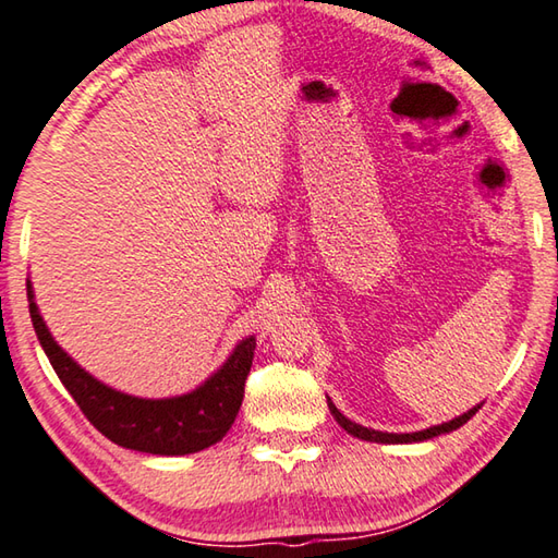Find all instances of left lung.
Returning a JSON list of instances; mask_svg holds the SVG:
<instances>
[{"instance_id":"8db88e82","label":"left lung","mask_w":558,"mask_h":558,"mask_svg":"<svg viewBox=\"0 0 558 558\" xmlns=\"http://www.w3.org/2000/svg\"><path fill=\"white\" fill-rule=\"evenodd\" d=\"M327 404H329V412L333 414V420H337L343 429H347L351 437L356 439H363V441H376V444H414V441H427V439H434L439 437V434H449L453 429L463 427L465 422H469L475 412L481 410V404H473V408L469 412L459 414V417H453L449 422H441V424H434V427H427V429H420V432H404V434H395V432H378V429H371V427H363V424H356L351 422L347 414H341L337 410V404L331 402V398H327Z\"/></svg>"}]
</instances>
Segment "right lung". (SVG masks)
I'll return each mask as SVG.
<instances>
[{"mask_svg":"<svg viewBox=\"0 0 558 558\" xmlns=\"http://www.w3.org/2000/svg\"><path fill=\"white\" fill-rule=\"evenodd\" d=\"M26 295L40 349L85 417L107 439L124 449L156 456L197 453L225 439L244 400L256 337L241 339L227 361L197 388L173 398H138L97 380L60 347L40 317L32 278H26Z\"/></svg>","mask_w":558,"mask_h":558,"instance_id":"add662e5","label":"right lung"}]
</instances>
